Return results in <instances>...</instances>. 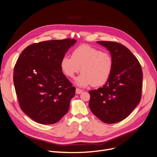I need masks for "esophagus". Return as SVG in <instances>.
Listing matches in <instances>:
<instances>
[{
    "instance_id": "esophagus-1",
    "label": "esophagus",
    "mask_w": 157,
    "mask_h": 157,
    "mask_svg": "<svg viewBox=\"0 0 157 157\" xmlns=\"http://www.w3.org/2000/svg\"><path fill=\"white\" fill-rule=\"evenodd\" d=\"M82 89H79V88H76V93L77 94H80V93H82Z\"/></svg>"
}]
</instances>
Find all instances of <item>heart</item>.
<instances>
[{"instance_id": "1", "label": "heart", "mask_w": 157, "mask_h": 157, "mask_svg": "<svg viewBox=\"0 0 157 157\" xmlns=\"http://www.w3.org/2000/svg\"><path fill=\"white\" fill-rule=\"evenodd\" d=\"M113 67V57L109 52L86 44L76 48L71 57L65 56L61 61V70L68 77H74L81 68L82 73L76 79L80 86L104 85L110 76Z\"/></svg>"}]
</instances>
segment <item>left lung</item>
<instances>
[{"label": "left lung", "mask_w": 157, "mask_h": 157, "mask_svg": "<svg viewBox=\"0 0 157 157\" xmlns=\"http://www.w3.org/2000/svg\"><path fill=\"white\" fill-rule=\"evenodd\" d=\"M97 43L110 51L113 67L105 84L89 91V106L101 121L116 123L127 117L139 103L143 71L136 57L122 44L104 41Z\"/></svg>", "instance_id": "left-lung-1"}]
</instances>
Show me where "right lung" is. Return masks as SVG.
Segmentation results:
<instances>
[{
    "label": "right lung",
    "mask_w": 157,
    "mask_h": 157,
    "mask_svg": "<svg viewBox=\"0 0 157 157\" xmlns=\"http://www.w3.org/2000/svg\"><path fill=\"white\" fill-rule=\"evenodd\" d=\"M76 41L35 43L19 56L13 73L14 88L20 109L34 121L54 124L68 113L75 87L63 74L61 61Z\"/></svg>",
    "instance_id": "add662e5"
}]
</instances>
